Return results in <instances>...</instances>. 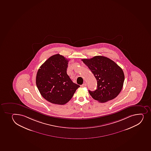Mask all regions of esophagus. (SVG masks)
I'll use <instances>...</instances> for the list:
<instances>
[{
    "label": "esophagus",
    "instance_id": "esophagus-1",
    "mask_svg": "<svg viewBox=\"0 0 151 151\" xmlns=\"http://www.w3.org/2000/svg\"><path fill=\"white\" fill-rule=\"evenodd\" d=\"M81 86H82V87H85L87 86V84H86V83H84V84H82V85H81Z\"/></svg>",
    "mask_w": 151,
    "mask_h": 151
}]
</instances>
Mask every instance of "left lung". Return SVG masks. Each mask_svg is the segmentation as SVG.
<instances>
[{
    "label": "left lung",
    "mask_w": 151,
    "mask_h": 151,
    "mask_svg": "<svg viewBox=\"0 0 151 151\" xmlns=\"http://www.w3.org/2000/svg\"><path fill=\"white\" fill-rule=\"evenodd\" d=\"M97 81V89L89 90L92 98L105 103L116 98L121 92L124 81L123 70L114 61L103 56L82 59Z\"/></svg>",
    "instance_id": "1"
}]
</instances>
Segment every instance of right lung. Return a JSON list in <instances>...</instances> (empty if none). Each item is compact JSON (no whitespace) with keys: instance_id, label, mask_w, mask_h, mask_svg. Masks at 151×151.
<instances>
[{"instance_id":"obj_1","label":"right lung","mask_w":151,"mask_h":151,"mask_svg":"<svg viewBox=\"0 0 151 151\" xmlns=\"http://www.w3.org/2000/svg\"><path fill=\"white\" fill-rule=\"evenodd\" d=\"M69 60L59 54L45 61L37 71L36 85L42 97L55 104H65L80 86L72 81L67 74Z\"/></svg>"}]
</instances>
